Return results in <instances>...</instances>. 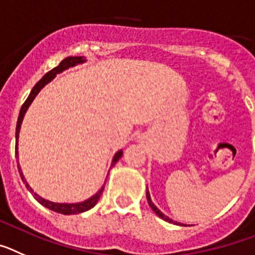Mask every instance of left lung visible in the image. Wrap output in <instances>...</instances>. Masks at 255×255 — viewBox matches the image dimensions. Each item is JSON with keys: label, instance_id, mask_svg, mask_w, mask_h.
<instances>
[{"label": "left lung", "instance_id": "1", "mask_svg": "<svg viewBox=\"0 0 255 255\" xmlns=\"http://www.w3.org/2000/svg\"><path fill=\"white\" fill-rule=\"evenodd\" d=\"M146 197H147V202H148V206H150L151 208H152V211L153 212L156 213V215H157V216L159 217H161L162 220H165V221H167V222H173V224H175V225H180V226H184V225L183 224H179V222H176V221H173V220L171 219H169V217L166 216V215H164V213L161 212V211L159 210V208L156 207L155 205H153V202L151 201V197H150V192H148L147 189H146Z\"/></svg>", "mask_w": 255, "mask_h": 255}]
</instances>
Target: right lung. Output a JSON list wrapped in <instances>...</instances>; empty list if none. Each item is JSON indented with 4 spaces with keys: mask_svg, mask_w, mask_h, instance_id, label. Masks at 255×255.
<instances>
[{
    "mask_svg": "<svg viewBox=\"0 0 255 255\" xmlns=\"http://www.w3.org/2000/svg\"><path fill=\"white\" fill-rule=\"evenodd\" d=\"M86 62V59H85V57H67V58H65L63 61L59 63L58 66H57L56 68H53L52 71H49L48 73H45L44 76L42 77V80H39L38 84L35 85L33 88V90H31V93L29 94V96H27V99L25 100V103L22 104L21 109H20V114H19V118H17V125H16V133H15V138H16V146H15V155L16 157L19 159V151H17V144H19V133H20V128H21V123L22 121H24V117H25V113H26V111L29 109V107H30V104L33 103V100L35 99V96L38 95L39 91L42 90L43 88H44L45 85L49 84L52 80L54 79V77L58 75V73L63 72L65 70H68L70 67H73V66H77V65H81V63H85ZM123 155V151L119 150L118 152H116V155H114L113 160H112V165L111 167H113L114 165L118 162V160L122 157ZM17 169H19V173H20V176H21L22 182H24L25 187L27 188V190L30 192L31 194L34 196V198L36 199V201L40 203V205H43L44 207L49 208V210L54 211V212H58V213H62V215H76V213H81V212H85V211L90 210V208H93L94 206L98 203V201H99L100 196L103 194V190H104V185L102 187V189H99V192L98 193L94 194L93 197H90L89 199H86V201L84 202H79V203H57V202H52V201H48V199H44L43 197L38 196V194L34 192L33 189H31V187L29 184H27L26 179H25L24 174H22L21 171V167H20V165L17 164ZM109 174V173H108ZM107 182V180H105Z\"/></svg>",
    "mask_w": 255,
    "mask_h": 255,
    "instance_id": "obj_1",
    "label": "right lung"
}]
</instances>
